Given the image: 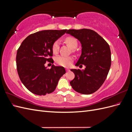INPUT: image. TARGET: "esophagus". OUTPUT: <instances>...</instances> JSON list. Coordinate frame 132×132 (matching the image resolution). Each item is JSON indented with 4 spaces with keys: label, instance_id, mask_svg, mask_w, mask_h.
Returning a JSON list of instances; mask_svg holds the SVG:
<instances>
[{
    "label": "esophagus",
    "instance_id": "esophagus-1",
    "mask_svg": "<svg viewBox=\"0 0 132 132\" xmlns=\"http://www.w3.org/2000/svg\"><path fill=\"white\" fill-rule=\"evenodd\" d=\"M66 70H67V71H70V70L69 69H67Z\"/></svg>",
    "mask_w": 132,
    "mask_h": 132
}]
</instances>
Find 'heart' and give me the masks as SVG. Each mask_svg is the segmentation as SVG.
I'll return each mask as SVG.
<instances>
[{"mask_svg":"<svg viewBox=\"0 0 132 132\" xmlns=\"http://www.w3.org/2000/svg\"><path fill=\"white\" fill-rule=\"evenodd\" d=\"M65 41L67 44L68 45L71 49H75L78 46V41L77 39L75 38L68 36L67 37ZM59 50V41H55L52 45V51L54 53H57ZM55 61L58 64L62 65V66H65L67 67L69 66L71 62L73 61V58L71 57H66L64 56V55H59L55 59Z\"/></svg>","mask_w":132,"mask_h":132,"instance_id":"1","label":"heart"}]
</instances>
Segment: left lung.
I'll list each match as a JSON object with an SVG mask.
<instances>
[{"label": "left lung", "instance_id": "1", "mask_svg": "<svg viewBox=\"0 0 132 132\" xmlns=\"http://www.w3.org/2000/svg\"><path fill=\"white\" fill-rule=\"evenodd\" d=\"M81 44V54L76 66L84 64V70L71 69L75 74L70 82L79 93L89 95L96 91L107 78L111 64V53L109 44L95 31L86 29H70L67 32Z\"/></svg>", "mask_w": 132, "mask_h": 132}]
</instances>
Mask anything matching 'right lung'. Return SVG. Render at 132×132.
Listing matches in <instances>:
<instances>
[{
  "mask_svg": "<svg viewBox=\"0 0 132 132\" xmlns=\"http://www.w3.org/2000/svg\"><path fill=\"white\" fill-rule=\"evenodd\" d=\"M67 30L37 32L27 36L19 47L16 58L18 73L23 84L32 93L40 96L52 93L65 73L63 67L53 64L47 69L45 64L53 62L51 58L53 44Z\"/></svg>",
  "mask_w": 132,
  "mask_h": 132,
  "instance_id": "1",
  "label": "right lung"
}]
</instances>
